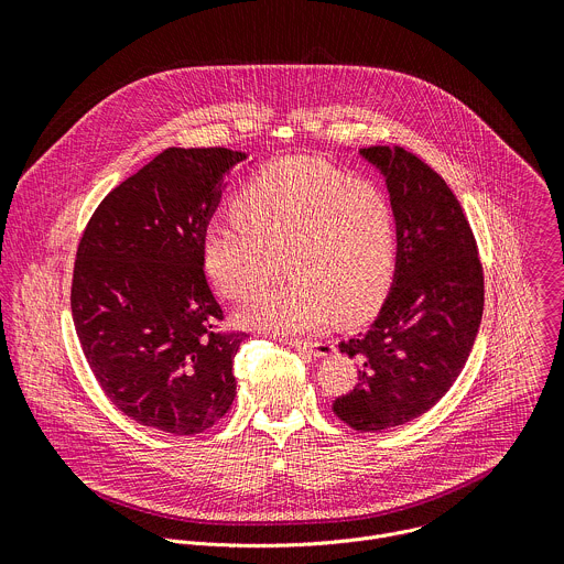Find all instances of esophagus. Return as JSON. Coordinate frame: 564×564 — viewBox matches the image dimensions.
<instances>
[{
  "instance_id": "esophagus-1",
  "label": "esophagus",
  "mask_w": 564,
  "mask_h": 564,
  "mask_svg": "<svg viewBox=\"0 0 564 564\" xmlns=\"http://www.w3.org/2000/svg\"><path fill=\"white\" fill-rule=\"evenodd\" d=\"M288 346L296 348V350H303V352H310L312 357H318V359L333 357L337 352L330 341H299V339H290Z\"/></svg>"
}]
</instances>
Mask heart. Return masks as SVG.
<instances>
[{
	"label": "heart",
	"instance_id": "b5f03b06",
	"mask_svg": "<svg viewBox=\"0 0 564 564\" xmlns=\"http://www.w3.org/2000/svg\"><path fill=\"white\" fill-rule=\"evenodd\" d=\"M238 220L203 229L205 270L220 294L248 301L285 257L290 281L240 312L248 328L303 335L368 318L397 272V216L370 181L321 160L292 155L261 167L234 203Z\"/></svg>",
	"mask_w": 564,
	"mask_h": 564
}]
</instances>
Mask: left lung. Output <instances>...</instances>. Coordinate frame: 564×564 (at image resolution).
Instances as JSON below:
<instances>
[{"label":"left lung","instance_id":"left-lung-1","mask_svg":"<svg viewBox=\"0 0 564 564\" xmlns=\"http://www.w3.org/2000/svg\"><path fill=\"white\" fill-rule=\"evenodd\" d=\"M359 155L386 181L397 216V272L366 335L339 344L359 383L333 411L361 433L404 426L448 392L475 344L485 276L470 225L444 178L401 147Z\"/></svg>","mask_w":564,"mask_h":564}]
</instances>
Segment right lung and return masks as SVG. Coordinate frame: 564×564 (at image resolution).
Here are the masks:
<instances>
[{
  "label": "right lung",
  "mask_w": 564,
  "mask_h": 564,
  "mask_svg": "<svg viewBox=\"0 0 564 564\" xmlns=\"http://www.w3.org/2000/svg\"><path fill=\"white\" fill-rule=\"evenodd\" d=\"M248 158L170 147L100 203L79 240L70 288L79 346L107 397L142 426L196 435L236 397L231 368L248 335L214 333L223 310L200 240L225 176Z\"/></svg>",
  "instance_id": "right-lung-1"
}]
</instances>
